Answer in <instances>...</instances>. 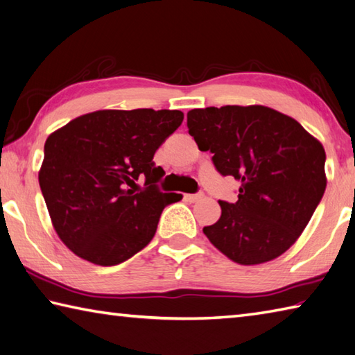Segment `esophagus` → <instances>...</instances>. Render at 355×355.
Listing matches in <instances>:
<instances>
[{"label": "esophagus", "mask_w": 355, "mask_h": 355, "mask_svg": "<svg viewBox=\"0 0 355 355\" xmlns=\"http://www.w3.org/2000/svg\"><path fill=\"white\" fill-rule=\"evenodd\" d=\"M200 198H203V194H202V192H198V194H184V200H186V202H189V203L198 202Z\"/></svg>", "instance_id": "esophagus-1"}]
</instances>
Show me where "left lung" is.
Instances as JSON below:
<instances>
[{"label": "left lung", "instance_id": "8db88e82", "mask_svg": "<svg viewBox=\"0 0 355 355\" xmlns=\"http://www.w3.org/2000/svg\"><path fill=\"white\" fill-rule=\"evenodd\" d=\"M189 135L222 175L241 183L236 203L203 228L241 266L273 261L298 241L326 189V152L298 121L263 105L188 112Z\"/></svg>", "mask_w": 355, "mask_h": 355}]
</instances>
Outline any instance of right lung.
Here are the masks:
<instances>
[{
  "instance_id": "right-lung-1",
  "label": "right lung",
  "mask_w": 355,
  "mask_h": 355,
  "mask_svg": "<svg viewBox=\"0 0 355 355\" xmlns=\"http://www.w3.org/2000/svg\"><path fill=\"white\" fill-rule=\"evenodd\" d=\"M183 118L180 110H98L49 135L38 183L55 233L74 254L118 266L153 239L161 212L183 197L157 189L164 171L153 155Z\"/></svg>"
}]
</instances>
